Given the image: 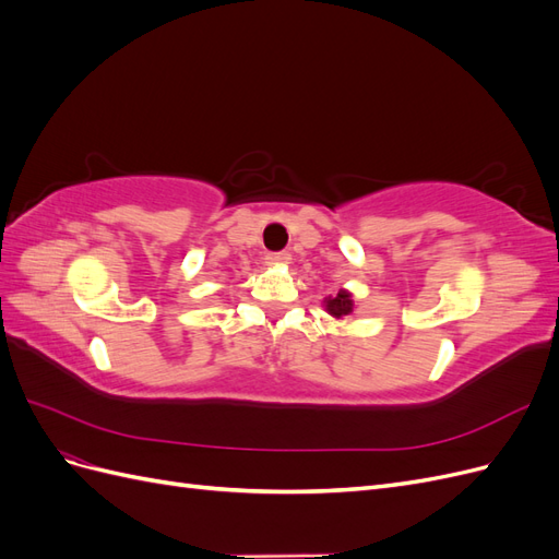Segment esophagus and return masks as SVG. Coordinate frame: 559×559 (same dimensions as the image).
Instances as JSON below:
<instances>
[{
  "label": "esophagus",
  "instance_id": "obj_1",
  "mask_svg": "<svg viewBox=\"0 0 559 559\" xmlns=\"http://www.w3.org/2000/svg\"><path fill=\"white\" fill-rule=\"evenodd\" d=\"M265 263L286 265V263H292V253L289 251H273V253H267V257H265Z\"/></svg>",
  "mask_w": 559,
  "mask_h": 559
}]
</instances>
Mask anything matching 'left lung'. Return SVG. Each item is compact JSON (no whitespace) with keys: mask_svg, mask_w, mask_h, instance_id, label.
Segmentation results:
<instances>
[{"mask_svg":"<svg viewBox=\"0 0 559 559\" xmlns=\"http://www.w3.org/2000/svg\"><path fill=\"white\" fill-rule=\"evenodd\" d=\"M352 308H354L352 306V296L347 292H337V296L326 300V310L333 317H345V314L352 312Z\"/></svg>","mask_w":559,"mask_h":559,"instance_id":"left-lung-1","label":"left lung"}]
</instances>
